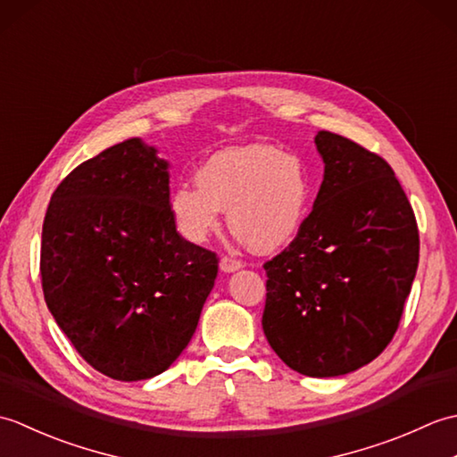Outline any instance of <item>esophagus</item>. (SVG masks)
Masks as SVG:
<instances>
[{
  "instance_id": "1",
  "label": "esophagus",
  "mask_w": 457,
  "mask_h": 457,
  "mask_svg": "<svg viewBox=\"0 0 457 457\" xmlns=\"http://www.w3.org/2000/svg\"><path fill=\"white\" fill-rule=\"evenodd\" d=\"M241 267H244V263H241L239 259L221 257V261H220V269L223 270V273H234V270H239Z\"/></svg>"
}]
</instances>
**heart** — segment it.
I'll use <instances>...</instances> for the list:
<instances>
[{
	"instance_id": "1",
	"label": "heart",
	"mask_w": 457,
	"mask_h": 457,
	"mask_svg": "<svg viewBox=\"0 0 457 457\" xmlns=\"http://www.w3.org/2000/svg\"><path fill=\"white\" fill-rule=\"evenodd\" d=\"M194 182L196 188L180 187L170 194L169 210L179 234L204 244L220 228V212H228L231 231L257 253L288 245L303 231L316 196L306 159L263 143L213 153Z\"/></svg>"
}]
</instances>
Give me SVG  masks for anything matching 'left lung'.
<instances>
[{
	"label": "left lung",
	"mask_w": 457,
	"mask_h": 457,
	"mask_svg": "<svg viewBox=\"0 0 457 457\" xmlns=\"http://www.w3.org/2000/svg\"><path fill=\"white\" fill-rule=\"evenodd\" d=\"M324 180L300 234L263 265V329L306 377L367 365L401 324L419 267V226L393 169L332 131L316 135Z\"/></svg>",
	"instance_id": "left-lung-1"
}]
</instances>
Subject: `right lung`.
Masks as SVG:
<instances>
[{"mask_svg":"<svg viewBox=\"0 0 457 457\" xmlns=\"http://www.w3.org/2000/svg\"><path fill=\"white\" fill-rule=\"evenodd\" d=\"M137 137L79 164L43 221L46 306L96 371L141 381L188 345L218 275L174 228L167 162Z\"/></svg>","mask_w":457,"mask_h":457,"instance_id":"obj_1","label":"right lung"}]
</instances>
